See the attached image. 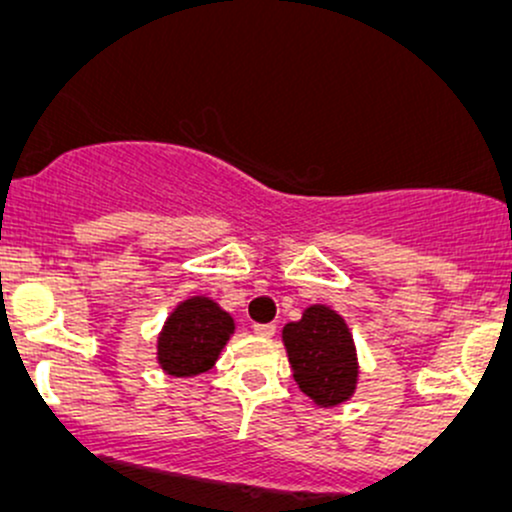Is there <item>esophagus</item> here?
<instances>
[{"instance_id":"1","label":"esophagus","mask_w":512,"mask_h":512,"mask_svg":"<svg viewBox=\"0 0 512 512\" xmlns=\"http://www.w3.org/2000/svg\"><path fill=\"white\" fill-rule=\"evenodd\" d=\"M252 332H255L257 337H274L276 325L274 322H267V325H252Z\"/></svg>"}]
</instances>
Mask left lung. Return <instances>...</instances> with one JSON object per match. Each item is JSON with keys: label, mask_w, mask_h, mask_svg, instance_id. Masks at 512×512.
I'll return each mask as SVG.
<instances>
[{"label": "left lung", "mask_w": 512, "mask_h": 512, "mask_svg": "<svg viewBox=\"0 0 512 512\" xmlns=\"http://www.w3.org/2000/svg\"><path fill=\"white\" fill-rule=\"evenodd\" d=\"M293 380L315 407L330 409L349 402L358 387V354L354 334L337 310L315 303L301 320L281 330Z\"/></svg>", "instance_id": "8db88e82"}]
</instances>
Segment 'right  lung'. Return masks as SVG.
I'll use <instances>...</instances> for the list:
<instances>
[{
    "label": "right lung",
    "instance_id": "add662e5",
    "mask_svg": "<svg viewBox=\"0 0 512 512\" xmlns=\"http://www.w3.org/2000/svg\"><path fill=\"white\" fill-rule=\"evenodd\" d=\"M236 332L231 313L209 296H190L170 310L156 337L158 368L173 378H195L219 361Z\"/></svg>",
    "mask_w": 512,
    "mask_h": 512
}]
</instances>
